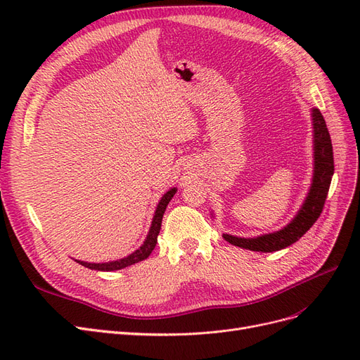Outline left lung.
Masks as SVG:
<instances>
[{
	"mask_svg": "<svg viewBox=\"0 0 360 360\" xmlns=\"http://www.w3.org/2000/svg\"><path fill=\"white\" fill-rule=\"evenodd\" d=\"M312 123L315 158L314 180L307 201L302 205L297 216L294 217L292 222L288 224L284 230L257 238H240L230 234H224V238L228 243L249 250H257V252H275V250H281L292 245L294 242H297L315 224V221L319 219L323 212L326 198H328L335 165L332 139L324 118L317 108L312 110Z\"/></svg>",
	"mask_w": 360,
	"mask_h": 360,
	"instance_id": "1",
	"label": "left lung"
}]
</instances>
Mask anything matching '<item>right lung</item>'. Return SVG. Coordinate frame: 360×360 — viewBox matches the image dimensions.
Here are the masks:
<instances>
[{
	"mask_svg": "<svg viewBox=\"0 0 360 360\" xmlns=\"http://www.w3.org/2000/svg\"><path fill=\"white\" fill-rule=\"evenodd\" d=\"M176 188L174 189H169L165 195H163L158 209H156V213H155V217H153V224H151V228H150V233L146 238L144 245L141 246L138 250H135V252L132 255H129L123 259H118V261H112V263H102V264H94V263H84V261H78V263L84 267H89L91 270H101V271H111V270H120V269H124L127 266H132L135 263H139V261L146 259L151 252H153V249L158 243V236H159V231H160V225H162V217H163V213H165V209L168 202L171 201V198L174 197V193H176Z\"/></svg>",
	"mask_w": 360,
	"mask_h": 360,
	"instance_id": "1",
	"label": "right lung"
}]
</instances>
